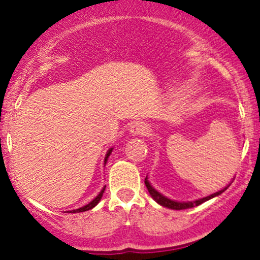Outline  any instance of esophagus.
Wrapping results in <instances>:
<instances>
[{
  "mask_svg": "<svg viewBox=\"0 0 260 260\" xmlns=\"http://www.w3.org/2000/svg\"><path fill=\"white\" fill-rule=\"evenodd\" d=\"M150 132V127L145 122H134L131 127V133L133 136H147Z\"/></svg>",
  "mask_w": 260,
  "mask_h": 260,
  "instance_id": "esophagus-1",
  "label": "esophagus"
}]
</instances>
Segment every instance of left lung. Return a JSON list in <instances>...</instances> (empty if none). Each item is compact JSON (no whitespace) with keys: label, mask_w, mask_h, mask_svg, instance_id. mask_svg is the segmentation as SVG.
<instances>
[{"label":"left lung","mask_w":260,"mask_h":260,"mask_svg":"<svg viewBox=\"0 0 260 260\" xmlns=\"http://www.w3.org/2000/svg\"><path fill=\"white\" fill-rule=\"evenodd\" d=\"M144 183H145V186H147L148 190H149V193H150V196L153 197V198L155 199V201H156L157 203H159L160 205H162V207H166V208H170V209H175V210H182V209L193 208V207H194V205H199V204H202V203L207 202V201H209V199L214 198V197H216V196L221 194V193L223 192V190H226V189H228V187H229V186H228V187H226V188H223V189L219 190V192L214 193V194H211V196H208V197H205V198H203V199H198V201H196V202H189V203H180V202H175V201H171V199L166 198V197H164L162 194H160L159 192H156V190H155L154 188L150 186V183H149V181H148V178H147V177H145V180H144Z\"/></svg>","instance_id":"8db88e82"}]
</instances>
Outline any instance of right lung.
I'll list each match as a JSON object with an SVG mask.
<instances>
[{"instance_id": "right-lung-1", "label": "right lung", "mask_w": 260, "mask_h": 260, "mask_svg": "<svg viewBox=\"0 0 260 260\" xmlns=\"http://www.w3.org/2000/svg\"><path fill=\"white\" fill-rule=\"evenodd\" d=\"M111 151H112V148H111V149H110V150H109V151H107V154H106V157H105V162H106V161H107V157H109V156H110V154H111ZM105 187H106V186H105ZM105 187H104V188H103V190H101V192L99 193V196H98V197H96V198H95V199H94V201H91L90 203H89V204H86V205H85V207H83V208H79V209H77V210H73V211H72V213H82V211H86V210H90V209H92V208H94V207H95V205H96V204H98V203H99V202H100L101 197H103V194H104V190H105ZM67 213H68V211H67ZM70 213H71V211H70Z\"/></svg>"}]
</instances>
